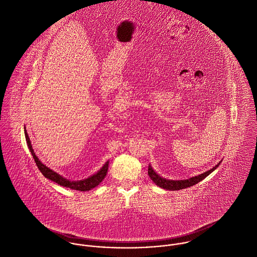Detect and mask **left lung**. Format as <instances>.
<instances>
[{"mask_svg": "<svg viewBox=\"0 0 257 257\" xmlns=\"http://www.w3.org/2000/svg\"><path fill=\"white\" fill-rule=\"evenodd\" d=\"M219 166V163L217 165H215L212 169L189 179L186 180H167L165 178L160 177L158 174H156L154 172V170L151 168V166H148V175L151 178V180L158 185L159 187L166 189V190H180V189H184L187 187H191L195 184H197L198 182H200L201 180H203L205 177H207L211 172H213L217 167Z\"/></svg>", "mask_w": 257, "mask_h": 257, "instance_id": "obj_1", "label": "left lung"}]
</instances>
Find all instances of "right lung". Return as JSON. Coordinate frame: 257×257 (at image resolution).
<instances>
[{
  "mask_svg": "<svg viewBox=\"0 0 257 257\" xmlns=\"http://www.w3.org/2000/svg\"><path fill=\"white\" fill-rule=\"evenodd\" d=\"M25 136H26V141H27V144H28V147L32 153V156L36 162V165L38 166L39 170L42 172V174L58 183L59 185L61 186H64V187H68V188H71V189H74V190H79V191H89L91 190L92 188L96 187L97 185L100 184V182H102V180L105 178L107 172H108V164L109 162H106V164L102 167V169L100 171H98L96 174H94L93 176L87 178V179H84V180H80V181H70L64 177H62L61 175H59L58 173H56L55 171L51 170L50 168H48L46 165H44L39 159L38 157L35 155V152L32 148V145H31V141H30V138H29V135L25 129Z\"/></svg>",
  "mask_w": 257,
  "mask_h": 257,
  "instance_id": "right-lung-1",
  "label": "right lung"
}]
</instances>
